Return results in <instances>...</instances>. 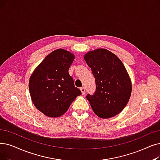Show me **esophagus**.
<instances>
[{
  "instance_id": "obj_1",
  "label": "esophagus",
  "mask_w": 160,
  "mask_h": 160,
  "mask_svg": "<svg viewBox=\"0 0 160 160\" xmlns=\"http://www.w3.org/2000/svg\"><path fill=\"white\" fill-rule=\"evenodd\" d=\"M80 91H81L82 94L83 95H85V93H86V89H85V88H84V87L80 88Z\"/></svg>"
}]
</instances>
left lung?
<instances>
[{
	"instance_id": "obj_1",
	"label": "left lung",
	"mask_w": 160,
	"mask_h": 160,
	"mask_svg": "<svg viewBox=\"0 0 160 160\" xmlns=\"http://www.w3.org/2000/svg\"><path fill=\"white\" fill-rule=\"evenodd\" d=\"M84 59L96 83L94 94L86 96L93 112L101 118L119 114L128 104L132 90L131 79L122 62L102 48L89 52Z\"/></svg>"
}]
</instances>
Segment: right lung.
<instances>
[{"mask_svg":"<svg viewBox=\"0 0 160 160\" xmlns=\"http://www.w3.org/2000/svg\"><path fill=\"white\" fill-rule=\"evenodd\" d=\"M74 55L63 49L53 51L31 74L29 88L35 107L48 117L65 114L76 97L82 94L74 86L68 69Z\"/></svg>","mask_w":160,"mask_h":160,"instance_id":"obj_1","label":"right lung"}]
</instances>
